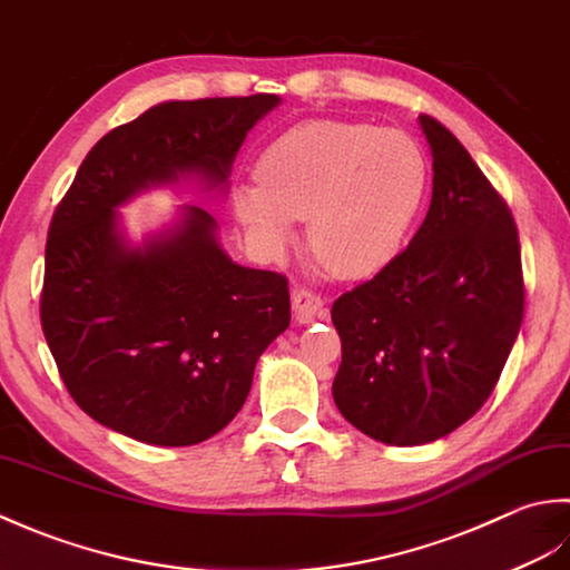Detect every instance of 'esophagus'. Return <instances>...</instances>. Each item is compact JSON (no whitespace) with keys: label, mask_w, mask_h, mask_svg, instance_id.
<instances>
[{"label":"esophagus","mask_w":570,"mask_h":570,"mask_svg":"<svg viewBox=\"0 0 570 570\" xmlns=\"http://www.w3.org/2000/svg\"><path fill=\"white\" fill-rule=\"evenodd\" d=\"M324 302L320 295L309 293V289H295L293 293V312L297 322H309L322 315Z\"/></svg>","instance_id":"esophagus-1"}]
</instances>
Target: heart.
<instances>
[{
    "instance_id": "b5f03b06",
    "label": "heart",
    "mask_w": 570,
    "mask_h": 570,
    "mask_svg": "<svg viewBox=\"0 0 570 570\" xmlns=\"http://www.w3.org/2000/svg\"><path fill=\"white\" fill-rule=\"evenodd\" d=\"M258 179L230 189L253 248L281 258L309 218V246L327 268L358 281L396 258L425 204L431 167L411 135L352 120H307L263 149Z\"/></svg>"
}]
</instances>
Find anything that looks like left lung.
<instances>
[{
	"label": "left lung",
	"mask_w": 570,
	"mask_h": 570,
	"mask_svg": "<svg viewBox=\"0 0 570 570\" xmlns=\"http://www.w3.org/2000/svg\"><path fill=\"white\" fill-rule=\"evenodd\" d=\"M433 155L423 226L374 281L332 305L336 409L386 445L455 431L494 391L524 317L514 218L460 139L421 115Z\"/></svg>",
	"instance_id": "8db88e82"
}]
</instances>
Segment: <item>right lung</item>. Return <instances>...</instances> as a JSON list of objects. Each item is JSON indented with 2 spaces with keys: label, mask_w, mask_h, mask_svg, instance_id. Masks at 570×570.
<instances>
[{
  "label": "right lung",
  "mask_w": 570,
  "mask_h": 570,
  "mask_svg": "<svg viewBox=\"0 0 570 570\" xmlns=\"http://www.w3.org/2000/svg\"><path fill=\"white\" fill-rule=\"evenodd\" d=\"M281 98L167 100L90 149L46 240L41 327L68 393L139 443L184 448L234 421L289 324L283 275L230 261L216 218L184 204L132 243L118 208L194 181L226 194L243 139Z\"/></svg>",
  "instance_id": "add662e5"
}]
</instances>
